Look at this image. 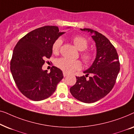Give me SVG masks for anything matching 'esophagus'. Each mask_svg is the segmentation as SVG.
<instances>
[{
	"label": "esophagus",
	"instance_id": "obj_1",
	"mask_svg": "<svg viewBox=\"0 0 134 134\" xmlns=\"http://www.w3.org/2000/svg\"><path fill=\"white\" fill-rule=\"evenodd\" d=\"M68 76V74L67 73H66V72H63V76L65 77Z\"/></svg>",
	"mask_w": 134,
	"mask_h": 134
}]
</instances>
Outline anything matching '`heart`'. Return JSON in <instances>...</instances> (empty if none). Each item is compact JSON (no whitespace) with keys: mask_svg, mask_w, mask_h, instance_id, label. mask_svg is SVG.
<instances>
[{"mask_svg":"<svg viewBox=\"0 0 134 134\" xmlns=\"http://www.w3.org/2000/svg\"><path fill=\"white\" fill-rule=\"evenodd\" d=\"M72 41L78 50L81 51L80 57L84 63L87 65L92 63L94 61V54L90 50H85L88 46V41L87 38L81 35H76L72 38ZM62 44L61 38H58L54 42L52 49L54 54L59 52L60 47ZM55 65L58 68L62 69L66 73H71L77 70H79L82 68L81 62L79 60H70L66 58H61L57 60Z\"/></svg>","mask_w":134,"mask_h":134,"instance_id":"b5f03b06","label":"heart"}]
</instances>
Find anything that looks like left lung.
<instances>
[{
    "instance_id": "left-lung-1",
    "label": "left lung",
    "mask_w": 134,
    "mask_h": 134,
    "mask_svg": "<svg viewBox=\"0 0 134 134\" xmlns=\"http://www.w3.org/2000/svg\"><path fill=\"white\" fill-rule=\"evenodd\" d=\"M81 30L94 33L97 54L91 66L84 71L86 76L76 77L77 82L70 88L71 94L85 103H92L105 96L114 87L120 72V63L116 49L103 35L92 29ZM88 75L91 76L86 77Z\"/></svg>"
}]
</instances>
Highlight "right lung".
<instances>
[{"label":"right lung","mask_w":134,"mask_h":134,"mask_svg":"<svg viewBox=\"0 0 134 134\" xmlns=\"http://www.w3.org/2000/svg\"><path fill=\"white\" fill-rule=\"evenodd\" d=\"M63 34L57 26L40 27L25 35L14 47L10 70L18 88L27 98L35 101L47 99L63 78L62 70L54 66L49 73L42 69L46 59L52 55L53 43Z\"/></svg>","instance_id":"1"}]
</instances>
